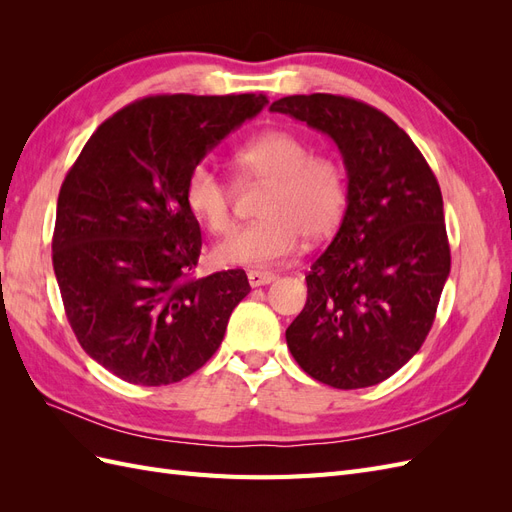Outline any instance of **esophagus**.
Segmentation results:
<instances>
[{
  "instance_id": "esophagus-1",
  "label": "esophagus",
  "mask_w": 512,
  "mask_h": 512,
  "mask_svg": "<svg viewBox=\"0 0 512 512\" xmlns=\"http://www.w3.org/2000/svg\"><path fill=\"white\" fill-rule=\"evenodd\" d=\"M247 280H250V286H265L275 280V275L271 271H250L247 273Z\"/></svg>"
}]
</instances>
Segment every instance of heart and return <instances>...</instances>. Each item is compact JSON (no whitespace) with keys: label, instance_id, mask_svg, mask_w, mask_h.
Instances as JSON below:
<instances>
[{"label":"heart","instance_id":"1","mask_svg":"<svg viewBox=\"0 0 512 512\" xmlns=\"http://www.w3.org/2000/svg\"><path fill=\"white\" fill-rule=\"evenodd\" d=\"M239 181L262 183L258 222L232 232L213 250L226 267H267L294 252L299 239L320 241L342 220L348 198L346 170L290 130H269L235 153ZM185 205L213 235L232 228L235 188L207 162L185 179Z\"/></svg>","mask_w":512,"mask_h":512}]
</instances>
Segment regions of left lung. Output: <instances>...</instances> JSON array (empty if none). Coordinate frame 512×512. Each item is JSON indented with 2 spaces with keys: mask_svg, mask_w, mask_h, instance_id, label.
<instances>
[{
  "mask_svg": "<svg viewBox=\"0 0 512 512\" xmlns=\"http://www.w3.org/2000/svg\"><path fill=\"white\" fill-rule=\"evenodd\" d=\"M271 111L331 136L348 170L342 226L286 329L290 354L333 389L380 384L421 350L451 271L438 179L412 138L361 100L286 96Z\"/></svg>",
  "mask_w": 512,
  "mask_h": 512,
  "instance_id": "obj_1",
  "label": "left lung"
}]
</instances>
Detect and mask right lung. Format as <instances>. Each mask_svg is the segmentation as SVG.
I'll return each mask as SVG.
<instances>
[{
  "mask_svg": "<svg viewBox=\"0 0 512 512\" xmlns=\"http://www.w3.org/2000/svg\"><path fill=\"white\" fill-rule=\"evenodd\" d=\"M265 94L149 96L91 134L61 183L53 269L83 350L117 378L173 384L220 348L250 292L241 269L192 277L198 220L185 205L190 170L262 111Z\"/></svg>",
  "mask_w": 512,
  "mask_h": 512,
  "instance_id": "add662e5",
  "label": "right lung"
}]
</instances>
